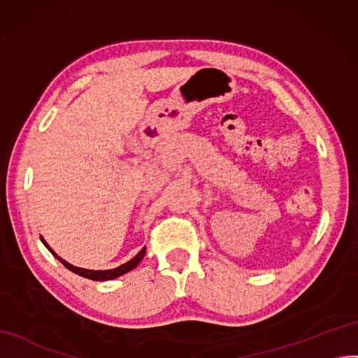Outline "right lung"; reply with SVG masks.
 <instances>
[{"mask_svg": "<svg viewBox=\"0 0 358 358\" xmlns=\"http://www.w3.org/2000/svg\"><path fill=\"white\" fill-rule=\"evenodd\" d=\"M41 241L43 243V245L51 251L52 256L59 259L60 262H62L67 269H69V271H72V273H75V274H78V275H81V277L94 280V282H105V280H113V278H117V277H120V275H123V274H127V273L132 271V269L141 262V259L144 257V253H146V247H144L137 256L132 257L131 260H128L127 264H123V265H120V266H117V268H113V269H105V271H94V269H84V268H78V266L71 265L69 262H66L64 259H62L50 245L46 244V241L43 239V236H41Z\"/></svg>", "mask_w": 358, "mask_h": 358, "instance_id": "right-lung-1", "label": "right lung"}]
</instances>
